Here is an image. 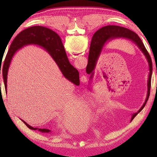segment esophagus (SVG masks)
<instances>
[{"mask_svg": "<svg viewBox=\"0 0 157 157\" xmlns=\"http://www.w3.org/2000/svg\"><path fill=\"white\" fill-rule=\"evenodd\" d=\"M84 79H86V76H84Z\"/></svg>", "mask_w": 157, "mask_h": 157, "instance_id": "1", "label": "esophagus"}]
</instances>
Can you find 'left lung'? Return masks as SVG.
<instances>
[{"label": "left lung", "mask_w": 157, "mask_h": 157, "mask_svg": "<svg viewBox=\"0 0 157 157\" xmlns=\"http://www.w3.org/2000/svg\"><path fill=\"white\" fill-rule=\"evenodd\" d=\"M116 38H125L132 41L143 52V54L144 55L148 63L150 72L148 79L147 96H146L145 102L142 106V107L138 110L137 113L132 114L131 119L132 121L135 117L138 114V113L140 112L144 109L146 102L148 100V97L150 96V90H151V76L152 71V64L151 56H150L147 50L146 49L144 44H143L142 41L140 38L138 34H136L135 32L130 30V29L128 28L120 27V26L117 25H107L99 29L92 37L90 48L88 62L87 67H86V73L88 74H91L90 77V79H92L93 75H94V70L96 67V63H97L98 59L102 51L103 47H104V46L106 43Z\"/></svg>", "instance_id": "obj_1"}]
</instances>
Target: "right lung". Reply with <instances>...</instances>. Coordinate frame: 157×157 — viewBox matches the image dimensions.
Instances as JSON below:
<instances>
[{
    "mask_svg": "<svg viewBox=\"0 0 157 157\" xmlns=\"http://www.w3.org/2000/svg\"><path fill=\"white\" fill-rule=\"evenodd\" d=\"M29 44L38 45L44 48L54 59L65 78L74 84L79 85V72L69 63L59 36L47 28L43 26H33L20 32L13 40L12 44L10 46L2 67V76L6 92L7 88L6 83L8 71L13 56L20 48ZM22 121L30 129L38 130L42 133L51 132L48 129L34 128L28 125L23 120Z\"/></svg>",
    "mask_w": 157,
    "mask_h": 157,
    "instance_id": "right-lung-1",
    "label": "right lung"
}]
</instances>
